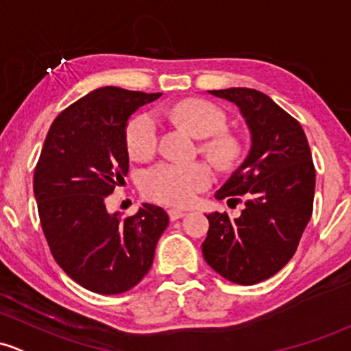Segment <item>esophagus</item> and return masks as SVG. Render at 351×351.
<instances>
[{
    "label": "esophagus",
    "mask_w": 351,
    "mask_h": 351,
    "mask_svg": "<svg viewBox=\"0 0 351 351\" xmlns=\"http://www.w3.org/2000/svg\"><path fill=\"white\" fill-rule=\"evenodd\" d=\"M168 215L171 220H178V219H182V217H185L186 212H183V210H180V208H169Z\"/></svg>",
    "instance_id": "34e87169"
}]
</instances>
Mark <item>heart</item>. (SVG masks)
Listing matches in <instances>:
<instances>
[{"mask_svg": "<svg viewBox=\"0 0 351 351\" xmlns=\"http://www.w3.org/2000/svg\"><path fill=\"white\" fill-rule=\"evenodd\" d=\"M175 123L191 136L204 139L200 151L220 168H227L241 154V143L223 131L225 114L212 102L185 99L166 110ZM158 123L153 114H139L126 129V147L132 160H146L156 149ZM212 182V173L204 163H160L143 175V193L165 205H188L195 195Z\"/></svg>", "mask_w": 351, "mask_h": 351, "instance_id": "b5f03b06", "label": "heart"}]
</instances>
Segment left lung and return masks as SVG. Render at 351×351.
<instances>
[{
	"label": "left lung",
	"mask_w": 351,
	"mask_h": 351,
	"mask_svg": "<svg viewBox=\"0 0 351 351\" xmlns=\"http://www.w3.org/2000/svg\"><path fill=\"white\" fill-rule=\"evenodd\" d=\"M235 104L250 132V149L215 198L243 205L239 219L206 215V264L227 281L250 286L289 263L313 213L316 173L301 124L256 88L208 90Z\"/></svg>",
	"instance_id": "8db88e82"
}]
</instances>
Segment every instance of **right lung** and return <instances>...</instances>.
<instances>
[{"instance_id":"right-lung-1","label":"right lung","mask_w":351,"mask_h":351,"mask_svg":"<svg viewBox=\"0 0 351 351\" xmlns=\"http://www.w3.org/2000/svg\"><path fill=\"white\" fill-rule=\"evenodd\" d=\"M161 94L101 87L51 123L33 176L38 215L51 256L70 279L97 294H121L151 269L168 227L161 206L143 204L121 219L109 197L129 169L126 128L132 114Z\"/></svg>"}]
</instances>
